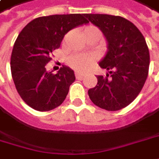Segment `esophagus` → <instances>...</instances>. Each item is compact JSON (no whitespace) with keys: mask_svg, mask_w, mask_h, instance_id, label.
<instances>
[{"mask_svg":"<svg viewBox=\"0 0 159 159\" xmlns=\"http://www.w3.org/2000/svg\"><path fill=\"white\" fill-rule=\"evenodd\" d=\"M85 75L86 74L84 72H79V71H76L75 72V76L77 79H82Z\"/></svg>","mask_w":159,"mask_h":159,"instance_id":"1","label":"esophagus"}]
</instances>
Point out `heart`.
Returning a JSON list of instances; mask_svg holds the SVG:
<instances>
[{
  "mask_svg": "<svg viewBox=\"0 0 159 159\" xmlns=\"http://www.w3.org/2000/svg\"><path fill=\"white\" fill-rule=\"evenodd\" d=\"M93 29L98 30L94 27H89V28H85L84 33L87 31H89V30H93ZM90 62H91L90 57L87 56V55H74V56L70 57V61H69L70 65L74 69H77V70H83L86 67H88Z\"/></svg>",
  "mask_w": 159,
  "mask_h": 159,
  "instance_id": "1",
  "label": "heart"
}]
</instances>
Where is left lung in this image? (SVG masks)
Listing matches in <instances>:
<instances>
[{
    "label": "left lung",
    "mask_w": 159,
    "mask_h": 159,
    "mask_svg": "<svg viewBox=\"0 0 159 159\" xmlns=\"http://www.w3.org/2000/svg\"><path fill=\"white\" fill-rule=\"evenodd\" d=\"M99 28L107 43V51L98 62L108 70L97 76L98 84L89 89L91 101L107 111H117L137 98L147 80L149 52L137 27L124 18L107 14H85Z\"/></svg>",
    "instance_id": "8db88e82"
}]
</instances>
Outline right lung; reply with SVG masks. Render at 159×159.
I'll return each instance as SVG.
<instances>
[{"label": "right lung", "mask_w": 159, "mask_h": 159, "mask_svg": "<svg viewBox=\"0 0 159 159\" xmlns=\"http://www.w3.org/2000/svg\"><path fill=\"white\" fill-rule=\"evenodd\" d=\"M83 14H62L36 18L21 30L12 50L11 70L21 98L33 109L45 112L54 109L66 98L75 81L73 70L62 66L56 74L45 65L51 53L59 48L70 30L88 24Z\"/></svg>", "instance_id": "right-lung-1"}]
</instances>
